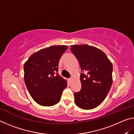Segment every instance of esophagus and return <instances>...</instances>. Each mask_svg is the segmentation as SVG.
<instances>
[{"label": "esophagus", "mask_w": 134, "mask_h": 134, "mask_svg": "<svg viewBox=\"0 0 134 134\" xmlns=\"http://www.w3.org/2000/svg\"><path fill=\"white\" fill-rule=\"evenodd\" d=\"M72 79H73L72 78H70V79H69V82H71L72 80Z\"/></svg>", "instance_id": "34e87169"}]
</instances>
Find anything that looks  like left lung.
Returning <instances> with one entry per match:
<instances>
[{"instance_id": "obj_1", "label": "left lung", "mask_w": 134, "mask_h": 134, "mask_svg": "<svg viewBox=\"0 0 134 134\" xmlns=\"http://www.w3.org/2000/svg\"><path fill=\"white\" fill-rule=\"evenodd\" d=\"M81 70V90L74 93L76 105L85 110L92 109L103 102L112 84L113 65L105 53L89 45H71Z\"/></svg>"}]
</instances>
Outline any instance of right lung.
I'll list each match as a JSON object with an SVG mask.
<instances>
[{"mask_svg": "<svg viewBox=\"0 0 134 134\" xmlns=\"http://www.w3.org/2000/svg\"><path fill=\"white\" fill-rule=\"evenodd\" d=\"M67 48V45H57L40 49L25 63V83L31 96L40 105L51 106L60 100L67 80L55 72Z\"/></svg>", "mask_w": 134, "mask_h": 134, "instance_id": "1", "label": "right lung"}]
</instances>
